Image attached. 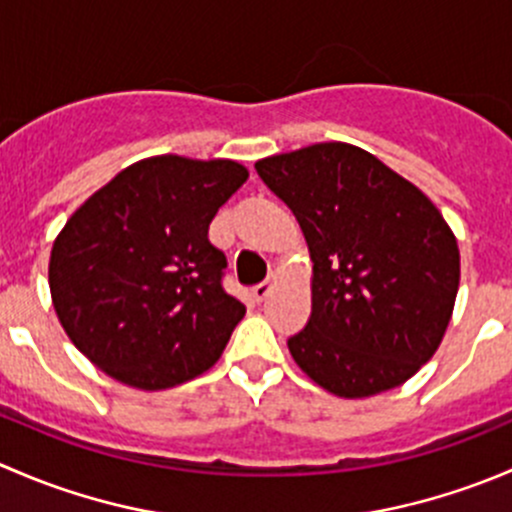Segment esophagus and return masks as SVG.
<instances>
[{"mask_svg":"<svg viewBox=\"0 0 512 512\" xmlns=\"http://www.w3.org/2000/svg\"><path fill=\"white\" fill-rule=\"evenodd\" d=\"M275 285H277V275H272L267 282H260V285L252 287V297H255L257 302H262V299L270 297V292L275 289Z\"/></svg>","mask_w":512,"mask_h":512,"instance_id":"1","label":"esophagus"}]
</instances>
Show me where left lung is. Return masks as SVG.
Segmentation results:
<instances>
[{
  "mask_svg": "<svg viewBox=\"0 0 512 512\" xmlns=\"http://www.w3.org/2000/svg\"><path fill=\"white\" fill-rule=\"evenodd\" d=\"M289 205L312 257V314L287 347L342 399L409 381L436 354L456 304L461 252L436 205L352 143L255 163Z\"/></svg>",
  "mask_w": 512,
  "mask_h": 512,
  "instance_id": "8db88e82",
  "label": "left lung"
}]
</instances>
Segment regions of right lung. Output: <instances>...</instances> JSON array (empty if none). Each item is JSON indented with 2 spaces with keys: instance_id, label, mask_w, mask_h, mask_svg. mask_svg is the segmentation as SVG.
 I'll return each mask as SVG.
<instances>
[{
  "instance_id": "obj_1",
  "label": "right lung",
  "mask_w": 512,
  "mask_h": 512,
  "mask_svg": "<svg viewBox=\"0 0 512 512\" xmlns=\"http://www.w3.org/2000/svg\"><path fill=\"white\" fill-rule=\"evenodd\" d=\"M247 175L227 158H143L66 220L51 247V302L103 374L163 391L220 359L245 304L223 289L227 260L208 227Z\"/></svg>"
}]
</instances>
